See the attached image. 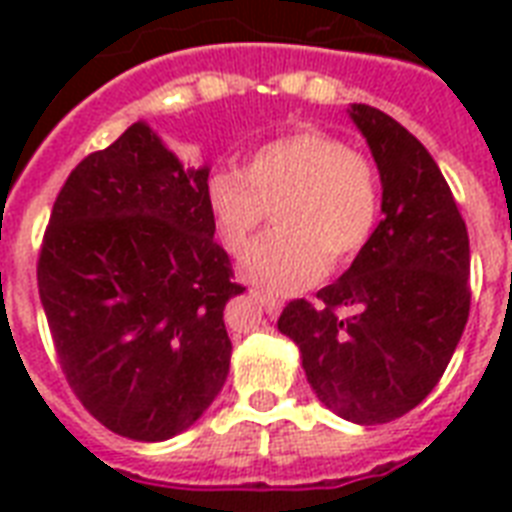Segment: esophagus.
<instances>
[{
  "label": "esophagus",
  "instance_id": "esophagus-1",
  "mask_svg": "<svg viewBox=\"0 0 512 512\" xmlns=\"http://www.w3.org/2000/svg\"><path fill=\"white\" fill-rule=\"evenodd\" d=\"M252 297H255L257 303L263 305L268 316H279V313H281V305H284V303H281L279 297L268 295V292H260V289H252Z\"/></svg>",
  "mask_w": 512,
  "mask_h": 512
}]
</instances>
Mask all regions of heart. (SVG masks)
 <instances>
[{
  "mask_svg": "<svg viewBox=\"0 0 512 512\" xmlns=\"http://www.w3.org/2000/svg\"><path fill=\"white\" fill-rule=\"evenodd\" d=\"M207 204L233 255L273 209L279 228L249 249L241 271L260 287L292 292L364 252L380 217V177L366 154L303 127L255 148L241 172L217 170Z\"/></svg>",
  "mask_w": 512,
  "mask_h": 512,
  "instance_id": "b5f03b06",
  "label": "heart"
}]
</instances>
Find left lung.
<instances>
[{
	"mask_svg": "<svg viewBox=\"0 0 512 512\" xmlns=\"http://www.w3.org/2000/svg\"><path fill=\"white\" fill-rule=\"evenodd\" d=\"M350 119L380 170L385 217L319 303L292 300L281 311L279 332L300 348L321 404L342 420L380 425L436 388L460 342L470 241L452 188L420 140L364 103L350 106Z\"/></svg>",
	"mask_w": 512,
	"mask_h": 512,
	"instance_id": "1",
	"label": "left lung"
}]
</instances>
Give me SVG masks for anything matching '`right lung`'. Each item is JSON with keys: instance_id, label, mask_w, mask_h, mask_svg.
Returning a JSON list of instances; mask_svg holds the SVG:
<instances>
[{"instance_id": "1", "label": "right lung", "mask_w": 512, "mask_h": 512, "mask_svg": "<svg viewBox=\"0 0 512 512\" xmlns=\"http://www.w3.org/2000/svg\"><path fill=\"white\" fill-rule=\"evenodd\" d=\"M207 180V167L183 170L135 122L71 170L39 249V297L68 385L135 441L191 428L228 377L223 311L244 287L215 241Z\"/></svg>"}]
</instances>
